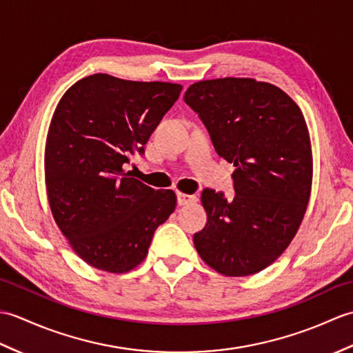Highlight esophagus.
I'll use <instances>...</instances> for the list:
<instances>
[{"mask_svg": "<svg viewBox=\"0 0 353 353\" xmlns=\"http://www.w3.org/2000/svg\"><path fill=\"white\" fill-rule=\"evenodd\" d=\"M197 197L196 196H190V194H183V192H177V205L179 206H185L190 203H196Z\"/></svg>", "mask_w": 353, "mask_h": 353, "instance_id": "1", "label": "esophagus"}]
</instances>
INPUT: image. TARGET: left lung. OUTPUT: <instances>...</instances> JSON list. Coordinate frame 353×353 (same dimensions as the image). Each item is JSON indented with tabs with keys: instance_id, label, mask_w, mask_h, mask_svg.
<instances>
[{
	"instance_id": "1",
	"label": "left lung",
	"mask_w": 353,
	"mask_h": 353,
	"mask_svg": "<svg viewBox=\"0 0 353 353\" xmlns=\"http://www.w3.org/2000/svg\"><path fill=\"white\" fill-rule=\"evenodd\" d=\"M223 159L234 163V199L205 190L208 215L194 245L224 276H249L281 256L297 234L312 185V153L301 108L254 79L201 80L186 89Z\"/></svg>"
}]
</instances>
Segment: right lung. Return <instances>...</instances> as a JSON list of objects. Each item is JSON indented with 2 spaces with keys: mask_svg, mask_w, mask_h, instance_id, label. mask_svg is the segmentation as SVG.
I'll list each match as a JSON object with an SVG mask.
<instances>
[{
  "mask_svg": "<svg viewBox=\"0 0 353 353\" xmlns=\"http://www.w3.org/2000/svg\"><path fill=\"white\" fill-rule=\"evenodd\" d=\"M182 85L94 74L59 101L45 144V185L54 221L94 268L127 273L145 259L157 226L176 209L124 168L176 103Z\"/></svg>",
  "mask_w": 353,
  "mask_h": 353,
  "instance_id": "add662e5",
  "label": "right lung"
}]
</instances>
